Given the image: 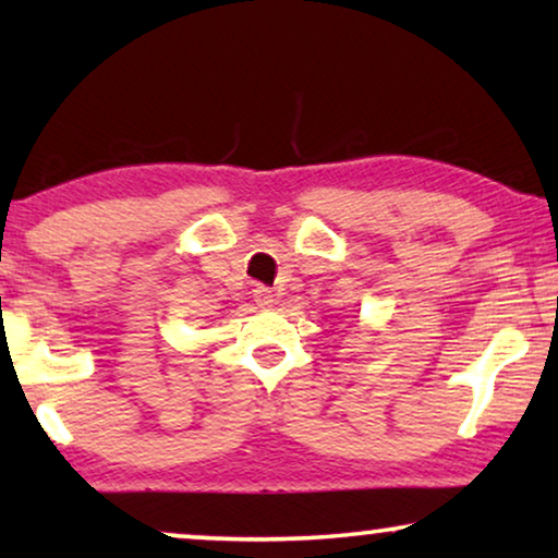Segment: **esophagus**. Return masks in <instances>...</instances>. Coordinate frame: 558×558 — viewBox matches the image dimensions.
Instances as JSON below:
<instances>
[{
  "label": "esophagus",
  "mask_w": 558,
  "mask_h": 558,
  "mask_svg": "<svg viewBox=\"0 0 558 558\" xmlns=\"http://www.w3.org/2000/svg\"><path fill=\"white\" fill-rule=\"evenodd\" d=\"M254 302H256L262 310H269V307H274V302H277V300H274L271 289L256 287V289H254Z\"/></svg>",
  "instance_id": "esophagus-1"
}]
</instances>
